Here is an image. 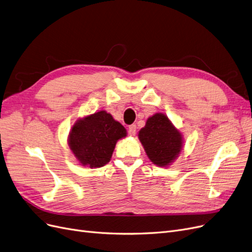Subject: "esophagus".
Returning a JSON list of instances; mask_svg holds the SVG:
<instances>
[{"label": "esophagus", "mask_w": 252, "mask_h": 252, "mask_svg": "<svg viewBox=\"0 0 252 252\" xmlns=\"http://www.w3.org/2000/svg\"><path fill=\"white\" fill-rule=\"evenodd\" d=\"M128 134L131 136H135V134H136V126L135 125H131L128 126Z\"/></svg>", "instance_id": "34e87169"}]
</instances>
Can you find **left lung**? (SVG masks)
I'll return each mask as SVG.
<instances>
[{
    "mask_svg": "<svg viewBox=\"0 0 252 252\" xmlns=\"http://www.w3.org/2000/svg\"><path fill=\"white\" fill-rule=\"evenodd\" d=\"M139 140L154 164L167 166L182 150V136L167 116L156 113L139 131Z\"/></svg>",
    "mask_w": 252,
    "mask_h": 252,
    "instance_id": "8db88e82",
    "label": "left lung"
}]
</instances>
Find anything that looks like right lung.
<instances>
[{
    "label": "right lung",
    "mask_w": 252,
    "mask_h": 252,
    "mask_svg": "<svg viewBox=\"0 0 252 252\" xmlns=\"http://www.w3.org/2000/svg\"><path fill=\"white\" fill-rule=\"evenodd\" d=\"M126 136L123 125L99 111L76 121L69 134V147L79 163L101 167L111 160L117 140Z\"/></svg>",
    "instance_id": "add662e5"
}]
</instances>
